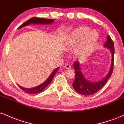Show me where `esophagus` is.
<instances>
[{
	"label": "esophagus",
	"instance_id": "obj_1",
	"mask_svg": "<svg viewBox=\"0 0 124 124\" xmlns=\"http://www.w3.org/2000/svg\"><path fill=\"white\" fill-rule=\"evenodd\" d=\"M64 68H65V69H70L71 68V66L69 64H68V63H66L65 65V66H64Z\"/></svg>",
	"mask_w": 124,
	"mask_h": 124
}]
</instances>
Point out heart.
Wrapping results in <instances>:
<instances>
[{
	"label": "heart",
	"instance_id": "b5f03b06",
	"mask_svg": "<svg viewBox=\"0 0 124 124\" xmlns=\"http://www.w3.org/2000/svg\"><path fill=\"white\" fill-rule=\"evenodd\" d=\"M99 35L96 30L90 31L86 27H79L68 34L64 42V48L70 50L75 48L74 55L76 58H86L96 48Z\"/></svg>",
	"mask_w": 124,
	"mask_h": 124
}]
</instances>
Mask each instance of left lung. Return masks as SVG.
Listing matches in <instances>:
<instances>
[{"label":"left lung","mask_w":124,"mask_h":124,"mask_svg":"<svg viewBox=\"0 0 124 124\" xmlns=\"http://www.w3.org/2000/svg\"><path fill=\"white\" fill-rule=\"evenodd\" d=\"M104 46L109 49L111 54L112 59L109 72H108L107 75L101 80L97 82H92L87 80L81 71L80 63L78 61H76L73 63V68L75 70V79L72 85L74 89L78 93L84 96H90L97 93L104 86L105 84L111 76L114 66V46L111 38L108 35L107 37V41L105 42Z\"/></svg>","instance_id":"1"}]
</instances>
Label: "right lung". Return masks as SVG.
Returning <instances> with one entry per match:
<instances>
[{
  "label": "right lung",
  "mask_w": 124,
  "mask_h": 124,
  "mask_svg": "<svg viewBox=\"0 0 124 124\" xmlns=\"http://www.w3.org/2000/svg\"><path fill=\"white\" fill-rule=\"evenodd\" d=\"M54 22V20L53 19H46V18L32 17L27 21H25V22L23 24H21L20 26L18 27V29L30 24H52V23ZM59 68H60V67H58V68L54 69V70L52 71V73H51L50 76H49V78H48L45 82H43L42 83H41L40 85H39V86L34 87L32 88L23 87H21L20 86V85H18V86H19L20 88L21 89H22L24 92H25V93L28 94H35L39 93V92L44 90L47 87L48 85L52 82L54 76H55V74H56V72H58V70H59Z\"/></svg>",
  "instance_id": "obj_1"
}]
</instances>
